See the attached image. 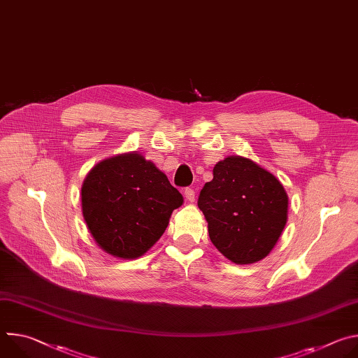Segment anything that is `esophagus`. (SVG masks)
Listing matches in <instances>:
<instances>
[{"label": "esophagus", "instance_id": "1", "mask_svg": "<svg viewBox=\"0 0 358 358\" xmlns=\"http://www.w3.org/2000/svg\"><path fill=\"white\" fill-rule=\"evenodd\" d=\"M184 195H185L187 201L194 202V199H195V191H194L192 188H185V189H184Z\"/></svg>", "mask_w": 358, "mask_h": 358}]
</instances>
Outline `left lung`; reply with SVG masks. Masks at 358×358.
Here are the masks:
<instances>
[{
  "instance_id": "left-lung-1",
  "label": "left lung",
  "mask_w": 358,
  "mask_h": 358,
  "mask_svg": "<svg viewBox=\"0 0 358 358\" xmlns=\"http://www.w3.org/2000/svg\"><path fill=\"white\" fill-rule=\"evenodd\" d=\"M287 203L280 181L241 156L217 163L213 181L203 185L198 196L211 242L238 265L268 257L286 225Z\"/></svg>"
}]
</instances>
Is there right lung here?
Instances as JSON below:
<instances>
[{"label": "right lung", "mask_w": 358, "mask_h": 358, "mask_svg": "<svg viewBox=\"0 0 358 358\" xmlns=\"http://www.w3.org/2000/svg\"><path fill=\"white\" fill-rule=\"evenodd\" d=\"M182 195L138 152L96 164L82 185V213L96 243L113 257L136 259L164 234Z\"/></svg>", "instance_id": "obj_1"}]
</instances>
